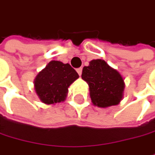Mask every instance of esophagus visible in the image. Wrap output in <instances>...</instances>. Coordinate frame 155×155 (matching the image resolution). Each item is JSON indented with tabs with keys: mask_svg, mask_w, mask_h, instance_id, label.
Wrapping results in <instances>:
<instances>
[{
	"mask_svg": "<svg viewBox=\"0 0 155 155\" xmlns=\"http://www.w3.org/2000/svg\"><path fill=\"white\" fill-rule=\"evenodd\" d=\"M77 72L78 73V75H79V76H81V74H82V68H78V69H77Z\"/></svg>",
	"mask_w": 155,
	"mask_h": 155,
	"instance_id": "esophagus-1",
	"label": "esophagus"
}]
</instances>
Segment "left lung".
<instances>
[{
	"instance_id": "obj_1",
	"label": "left lung",
	"mask_w": 155,
	"mask_h": 155,
	"mask_svg": "<svg viewBox=\"0 0 155 155\" xmlns=\"http://www.w3.org/2000/svg\"><path fill=\"white\" fill-rule=\"evenodd\" d=\"M81 78L88 84L94 106L106 108L118 105L123 99L124 78L104 59L91 60L87 67L83 68Z\"/></svg>"
}]
</instances>
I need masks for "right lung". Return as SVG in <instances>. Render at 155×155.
<instances>
[{
    "label": "right lung",
    "instance_id": "add662e5",
    "mask_svg": "<svg viewBox=\"0 0 155 155\" xmlns=\"http://www.w3.org/2000/svg\"><path fill=\"white\" fill-rule=\"evenodd\" d=\"M79 78L69 64L51 60L36 76L34 89L39 100L46 105L64 102L68 87Z\"/></svg>",
    "mask_w": 155,
    "mask_h": 155
}]
</instances>
